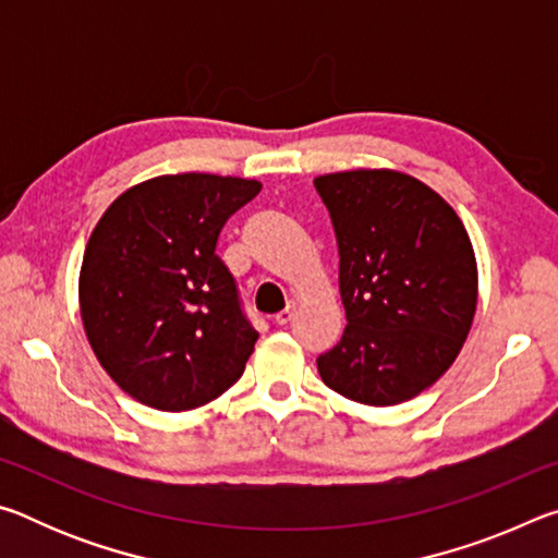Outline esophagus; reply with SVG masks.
Wrapping results in <instances>:
<instances>
[{"mask_svg": "<svg viewBox=\"0 0 558 558\" xmlns=\"http://www.w3.org/2000/svg\"><path fill=\"white\" fill-rule=\"evenodd\" d=\"M295 307H298V302L295 300H288V305L280 310V313L276 315V323L278 325H288L290 319H292V315H295Z\"/></svg>", "mask_w": 558, "mask_h": 558, "instance_id": "esophagus-1", "label": "esophagus"}]
</instances>
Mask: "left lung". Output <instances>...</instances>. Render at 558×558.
Wrapping results in <instances>:
<instances>
[{
    "label": "left lung",
    "mask_w": 558,
    "mask_h": 558,
    "mask_svg": "<svg viewBox=\"0 0 558 558\" xmlns=\"http://www.w3.org/2000/svg\"><path fill=\"white\" fill-rule=\"evenodd\" d=\"M339 245L347 313L317 356L329 389L366 405L418 396L450 369L477 305V263L452 206L393 169L315 179Z\"/></svg>",
    "instance_id": "left-lung-1"
}]
</instances>
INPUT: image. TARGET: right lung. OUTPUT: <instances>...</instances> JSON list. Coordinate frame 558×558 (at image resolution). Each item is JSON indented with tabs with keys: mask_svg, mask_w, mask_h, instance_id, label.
Masks as SVG:
<instances>
[{
	"mask_svg": "<svg viewBox=\"0 0 558 558\" xmlns=\"http://www.w3.org/2000/svg\"><path fill=\"white\" fill-rule=\"evenodd\" d=\"M258 192L256 179L155 177L120 194L93 229L83 327L110 379L149 409H196L241 379L258 332L216 243Z\"/></svg>",
	"mask_w": 558,
	"mask_h": 558,
	"instance_id": "1",
	"label": "right lung"
}]
</instances>
